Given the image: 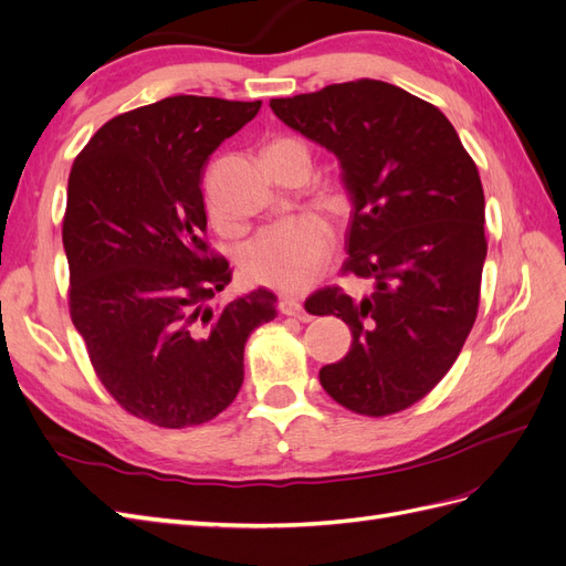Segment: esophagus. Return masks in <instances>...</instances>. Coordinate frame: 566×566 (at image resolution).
Segmentation results:
<instances>
[{"label":"esophagus","instance_id":"obj_1","mask_svg":"<svg viewBox=\"0 0 566 566\" xmlns=\"http://www.w3.org/2000/svg\"><path fill=\"white\" fill-rule=\"evenodd\" d=\"M281 314L300 318V321H312V316L302 310L300 300H295V297H283L281 300Z\"/></svg>","mask_w":566,"mask_h":566}]
</instances>
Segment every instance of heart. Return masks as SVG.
<instances>
[{"mask_svg": "<svg viewBox=\"0 0 566 566\" xmlns=\"http://www.w3.org/2000/svg\"><path fill=\"white\" fill-rule=\"evenodd\" d=\"M300 144L279 136L264 146V156ZM333 254V233L318 217H300L269 227L245 252L248 279L279 287L283 293H302L310 287Z\"/></svg>", "mask_w": 566, "mask_h": 566, "instance_id": "1", "label": "heart"}]
</instances>
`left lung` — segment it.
I'll use <instances>...</instances> for the list:
<instances>
[{
	"mask_svg": "<svg viewBox=\"0 0 566 566\" xmlns=\"http://www.w3.org/2000/svg\"><path fill=\"white\" fill-rule=\"evenodd\" d=\"M269 106L337 156L354 205L342 273L373 281L364 297L339 285L306 297V312L352 331L321 385L354 413H399L451 370L476 318L486 260L476 165L447 115L389 82L328 84Z\"/></svg>",
	"mask_w": 566,
	"mask_h": 566,
	"instance_id": "left-lung-1",
	"label": "left lung"
}]
</instances>
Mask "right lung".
Returning <instances> with one entry per match:
<instances>
[{"label":"right lung","instance_id":"1","mask_svg":"<svg viewBox=\"0 0 566 566\" xmlns=\"http://www.w3.org/2000/svg\"><path fill=\"white\" fill-rule=\"evenodd\" d=\"M262 101L169 96L117 115L67 177V306L96 378L129 416L202 424L243 385L250 333L276 316L260 287L224 306L231 269L208 241L202 169Z\"/></svg>","mask_w":566,"mask_h":566}]
</instances>
